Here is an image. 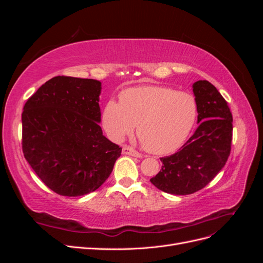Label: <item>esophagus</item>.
<instances>
[{"label": "esophagus", "mask_w": 263, "mask_h": 263, "mask_svg": "<svg viewBox=\"0 0 263 263\" xmlns=\"http://www.w3.org/2000/svg\"><path fill=\"white\" fill-rule=\"evenodd\" d=\"M123 154L124 155H129V156H133V157H137V158L141 157L140 153H138L137 150H135L134 148H132L129 146H124L123 147Z\"/></svg>", "instance_id": "obj_1"}]
</instances>
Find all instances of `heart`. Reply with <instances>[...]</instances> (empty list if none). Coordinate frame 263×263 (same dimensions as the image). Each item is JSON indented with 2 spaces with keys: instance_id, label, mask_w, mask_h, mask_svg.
I'll return each mask as SVG.
<instances>
[{
  "instance_id": "obj_1",
  "label": "heart",
  "mask_w": 263,
  "mask_h": 263,
  "mask_svg": "<svg viewBox=\"0 0 263 263\" xmlns=\"http://www.w3.org/2000/svg\"><path fill=\"white\" fill-rule=\"evenodd\" d=\"M197 117L192 94L171 87L147 85L130 87L109 100L103 109V126L113 140L121 141L138 124L142 146L153 154H169L187 138Z\"/></svg>"
}]
</instances>
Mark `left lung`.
Wrapping results in <instances>:
<instances>
[{
	"instance_id": "1",
	"label": "left lung",
	"mask_w": 263,
	"mask_h": 263,
	"mask_svg": "<svg viewBox=\"0 0 263 263\" xmlns=\"http://www.w3.org/2000/svg\"><path fill=\"white\" fill-rule=\"evenodd\" d=\"M198 127L176 154L160 158L161 170L150 182L165 193L187 195L205 187L224 168L232 150L233 115L211 82L196 81Z\"/></svg>"
}]
</instances>
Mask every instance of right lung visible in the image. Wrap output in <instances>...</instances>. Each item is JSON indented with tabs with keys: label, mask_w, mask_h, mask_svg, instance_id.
I'll return each mask as SVG.
<instances>
[{
	"label": "right lung",
	"mask_w": 263,
	"mask_h": 263,
	"mask_svg": "<svg viewBox=\"0 0 263 263\" xmlns=\"http://www.w3.org/2000/svg\"><path fill=\"white\" fill-rule=\"evenodd\" d=\"M101 82L59 76L31 95L22 114L24 157L46 186L62 196L94 192L122 148L103 136Z\"/></svg>",
	"instance_id": "add662e5"
}]
</instances>
